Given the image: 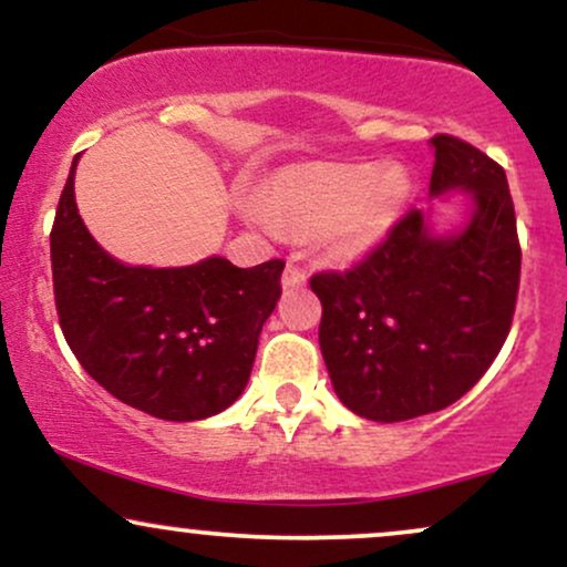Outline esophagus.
Returning a JSON list of instances; mask_svg holds the SVG:
<instances>
[{"label": "esophagus", "instance_id": "esophagus-1", "mask_svg": "<svg viewBox=\"0 0 567 567\" xmlns=\"http://www.w3.org/2000/svg\"><path fill=\"white\" fill-rule=\"evenodd\" d=\"M306 279H309V277H306V271L301 269V266H296V264L285 266V275H282V288H285V290L303 288Z\"/></svg>", "mask_w": 567, "mask_h": 567}]
</instances>
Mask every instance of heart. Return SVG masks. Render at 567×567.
Masks as SVG:
<instances>
[{"label":"heart","instance_id":"b5f03b06","mask_svg":"<svg viewBox=\"0 0 567 567\" xmlns=\"http://www.w3.org/2000/svg\"><path fill=\"white\" fill-rule=\"evenodd\" d=\"M410 192V175L396 165H298L279 171L266 186L264 207L250 199L245 213L266 229H275V220L322 229L336 258L357 261L386 243Z\"/></svg>","mask_w":567,"mask_h":567}]
</instances>
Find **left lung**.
<instances>
[{"mask_svg":"<svg viewBox=\"0 0 567 567\" xmlns=\"http://www.w3.org/2000/svg\"><path fill=\"white\" fill-rule=\"evenodd\" d=\"M429 143V197L470 199L464 224L437 231L434 207L410 210L360 266L311 277L338 400L381 424L437 413L470 392L504 347L517 301L523 252L506 173L453 135Z\"/></svg>","mask_w":567,"mask_h":567,"instance_id":"1","label":"left lung"}]
</instances>
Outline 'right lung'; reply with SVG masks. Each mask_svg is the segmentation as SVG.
Returning a JSON list of instances; mask_svg holds the SVG:
<instances>
[{"label":"right lung","instance_id":"obj_1","mask_svg":"<svg viewBox=\"0 0 567 567\" xmlns=\"http://www.w3.org/2000/svg\"><path fill=\"white\" fill-rule=\"evenodd\" d=\"M76 162L80 154L50 234L58 320L71 351L130 408L162 421L210 419L245 392L285 261L252 269L220 256L171 269L122 264L76 210Z\"/></svg>","mask_w":567,"mask_h":567}]
</instances>
